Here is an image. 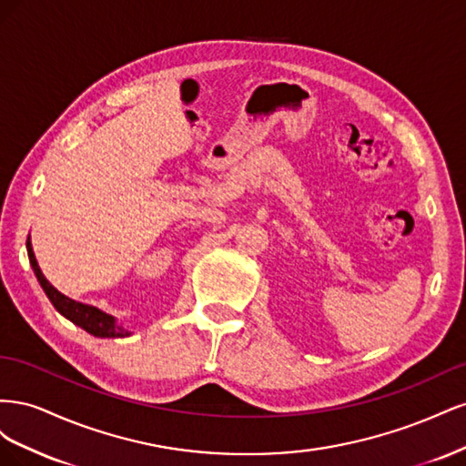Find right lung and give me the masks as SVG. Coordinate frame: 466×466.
Here are the masks:
<instances>
[{
    "label": "right lung",
    "instance_id": "right-lung-1",
    "mask_svg": "<svg viewBox=\"0 0 466 466\" xmlns=\"http://www.w3.org/2000/svg\"><path fill=\"white\" fill-rule=\"evenodd\" d=\"M26 252H29V260L31 266L35 270V276L38 279L40 288L45 289V293L48 295L50 303L56 307V311L60 315H64L67 320H72L77 327H81L83 330H87L89 334L96 336V338H124V336H130V332L122 329L120 324L116 322L115 317H110L106 313H103L101 309H96L93 305H86V303H79L66 298L64 293H60L56 289L50 281L42 274L40 266L35 258V252H33V245H31V237L26 238Z\"/></svg>",
    "mask_w": 466,
    "mask_h": 466
}]
</instances>
